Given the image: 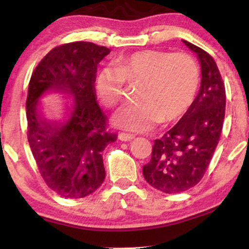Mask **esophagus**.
Listing matches in <instances>:
<instances>
[{
  "mask_svg": "<svg viewBox=\"0 0 249 249\" xmlns=\"http://www.w3.org/2000/svg\"><path fill=\"white\" fill-rule=\"evenodd\" d=\"M118 138L121 139L122 142H130L134 138V136H133V134H131V133H119Z\"/></svg>",
  "mask_w": 249,
  "mask_h": 249,
  "instance_id": "obj_1",
  "label": "esophagus"
}]
</instances>
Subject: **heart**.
Segmentation results:
<instances>
[{
	"label": "heart",
	"mask_w": 249,
	"mask_h": 249,
	"mask_svg": "<svg viewBox=\"0 0 249 249\" xmlns=\"http://www.w3.org/2000/svg\"><path fill=\"white\" fill-rule=\"evenodd\" d=\"M199 68L185 53L144 50L131 53L96 73L93 88L107 107L122 101L125 83L139 84L138 103L119 108L112 123L124 130L142 132L159 123L181 118L192 107L199 88Z\"/></svg>",
	"instance_id": "1"
}]
</instances>
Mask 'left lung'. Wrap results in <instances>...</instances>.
I'll return each mask as SVG.
<instances>
[{
	"label": "left lung",
	"mask_w": 249,
	"mask_h": 249,
	"mask_svg": "<svg viewBox=\"0 0 249 249\" xmlns=\"http://www.w3.org/2000/svg\"><path fill=\"white\" fill-rule=\"evenodd\" d=\"M182 42L196 53L201 65L199 93L182 118L154 141L151 160L142 167L148 184L168 194L184 192L201 180L225 119V84L215 61L201 48Z\"/></svg>",
	"instance_id": "1"
}]
</instances>
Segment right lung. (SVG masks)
<instances>
[{"instance_id":"1","label":"right lung","mask_w":249,"mask_h":249,"mask_svg":"<svg viewBox=\"0 0 249 249\" xmlns=\"http://www.w3.org/2000/svg\"><path fill=\"white\" fill-rule=\"evenodd\" d=\"M110 49L90 42L58 45L34 70L27 97L28 142L43 180L67 199L84 198L105 179L102 152L117 139L107 130V117L93 88L97 64ZM67 97V112L47 121L39 102L49 90Z\"/></svg>"}]
</instances>
